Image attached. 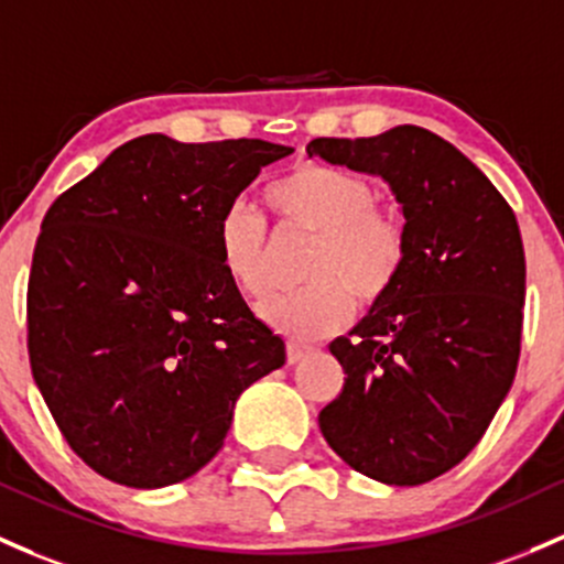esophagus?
<instances>
[{"mask_svg": "<svg viewBox=\"0 0 564 564\" xmlns=\"http://www.w3.org/2000/svg\"><path fill=\"white\" fill-rule=\"evenodd\" d=\"M307 354H313V346H305V343H286V359L289 365H297L300 359H305Z\"/></svg>", "mask_w": 564, "mask_h": 564, "instance_id": "1", "label": "esophagus"}]
</instances>
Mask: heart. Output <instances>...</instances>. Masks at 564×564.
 Wrapping results in <instances>:
<instances>
[{"mask_svg": "<svg viewBox=\"0 0 564 564\" xmlns=\"http://www.w3.org/2000/svg\"><path fill=\"white\" fill-rule=\"evenodd\" d=\"M283 229L316 235L302 278L305 289L270 294L259 302V318L297 340L332 335L361 305H376L405 270L411 237L397 207L376 199L365 175L335 164L305 162L272 181L264 192ZM267 224L246 205H232L218 221V262L242 297H259L267 286Z\"/></svg>", "mask_w": 564, "mask_h": 564, "instance_id": "1", "label": "heart"}]
</instances>
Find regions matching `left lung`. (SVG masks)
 <instances>
[{"instance_id": "obj_1", "label": "left lung", "mask_w": 564, "mask_h": 564, "mask_svg": "<svg viewBox=\"0 0 564 564\" xmlns=\"http://www.w3.org/2000/svg\"><path fill=\"white\" fill-rule=\"evenodd\" d=\"M307 156L381 175L411 237L394 289L329 346L346 383L318 426L361 476L426 484L476 448L517 376L527 275L517 216L465 153L411 123L316 138Z\"/></svg>"}]
</instances>
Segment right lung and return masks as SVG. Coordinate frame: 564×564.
<instances>
[{
	"label": "right lung",
	"instance_id": "1",
	"mask_svg": "<svg viewBox=\"0 0 564 564\" xmlns=\"http://www.w3.org/2000/svg\"><path fill=\"white\" fill-rule=\"evenodd\" d=\"M292 151L142 134L47 207L29 365L64 441L108 481L159 489L203 470L242 389L286 361L224 275L218 221Z\"/></svg>",
	"mask_w": 564,
	"mask_h": 564
}]
</instances>
